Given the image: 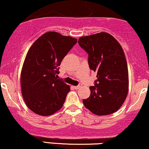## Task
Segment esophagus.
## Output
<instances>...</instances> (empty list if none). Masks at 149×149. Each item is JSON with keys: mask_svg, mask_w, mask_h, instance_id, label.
Wrapping results in <instances>:
<instances>
[{"mask_svg": "<svg viewBox=\"0 0 149 149\" xmlns=\"http://www.w3.org/2000/svg\"><path fill=\"white\" fill-rule=\"evenodd\" d=\"M74 87L75 89H78V88H80L81 87V85H78V86H73Z\"/></svg>", "mask_w": 149, "mask_h": 149, "instance_id": "obj_1", "label": "esophagus"}]
</instances>
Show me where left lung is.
I'll return each instance as SVG.
<instances>
[{
    "label": "left lung",
    "mask_w": 149,
    "mask_h": 149,
    "mask_svg": "<svg viewBox=\"0 0 149 149\" xmlns=\"http://www.w3.org/2000/svg\"><path fill=\"white\" fill-rule=\"evenodd\" d=\"M78 43L87 52L89 68L97 72L95 85L83 104L93 114L106 116L119 109L129 91V73L125 53L113 36L100 32L80 37Z\"/></svg>",
    "instance_id": "1"
}]
</instances>
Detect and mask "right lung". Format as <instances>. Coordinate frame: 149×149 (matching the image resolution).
<instances>
[{
	"mask_svg": "<svg viewBox=\"0 0 149 149\" xmlns=\"http://www.w3.org/2000/svg\"><path fill=\"white\" fill-rule=\"evenodd\" d=\"M77 41L49 31L29 48L20 73V84L24 102L35 113L51 116L63 107L70 86L57 78L58 67Z\"/></svg>",
	"mask_w": 149,
	"mask_h": 149,
	"instance_id": "right-lung-1",
	"label": "right lung"
}]
</instances>
